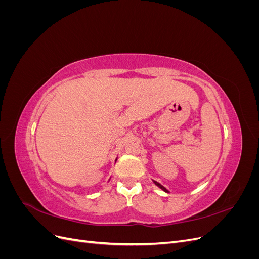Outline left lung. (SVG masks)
Instances as JSON below:
<instances>
[{"instance_id":"1","label":"left lung","mask_w":259,"mask_h":259,"mask_svg":"<svg viewBox=\"0 0 259 259\" xmlns=\"http://www.w3.org/2000/svg\"><path fill=\"white\" fill-rule=\"evenodd\" d=\"M154 183H155V185H156V186H159L162 190H164V191H165V192H168V191L166 190V188H164V187H163V186H162L160 183H158V182H154Z\"/></svg>"}]
</instances>
